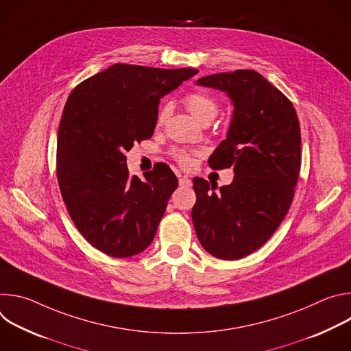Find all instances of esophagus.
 Wrapping results in <instances>:
<instances>
[{"label":"esophagus","instance_id":"1","mask_svg":"<svg viewBox=\"0 0 351 351\" xmlns=\"http://www.w3.org/2000/svg\"><path fill=\"white\" fill-rule=\"evenodd\" d=\"M179 186L190 187L191 186V180L187 176H179Z\"/></svg>","mask_w":351,"mask_h":351}]
</instances>
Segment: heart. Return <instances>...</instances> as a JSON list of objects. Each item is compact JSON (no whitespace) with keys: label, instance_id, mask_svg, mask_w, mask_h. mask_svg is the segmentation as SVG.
Instances as JSON below:
<instances>
[{"label":"heart","instance_id":"obj_1","mask_svg":"<svg viewBox=\"0 0 351 351\" xmlns=\"http://www.w3.org/2000/svg\"><path fill=\"white\" fill-rule=\"evenodd\" d=\"M184 104L187 107V110L190 111V114L199 122H211L218 111H219V104L217 101V98H214L213 95L207 94V93H202V91H194L186 95L184 98ZM171 112L169 106H165L160 110L158 117H157V125L161 126L164 125V122L167 121L168 115ZM176 161L182 165V167H190L193 162V158L189 153L186 152H175L173 153Z\"/></svg>","mask_w":351,"mask_h":351}]
</instances>
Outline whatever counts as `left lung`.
Here are the masks:
<instances>
[{"label":"left lung","mask_w":351,"mask_h":351,"mask_svg":"<svg viewBox=\"0 0 351 351\" xmlns=\"http://www.w3.org/2000/svg\"><path fill=\"white\" fill-rule=\"evenodd\" d=\"M195 83L226 93L233 104L226 138L208 164L232 168L234 178L218 193L203 178L193 179V225L211 256L240 260L267 243L290 208L302 164L298 118L287 97L256 71L208 75Z\"/></svg>","instance_id":"1"}]
</instances>
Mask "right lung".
<instances>
[{
	"label": "right lung",
	"instance_id": "1",
	"mask_svg": "<svg viewBox=\"0 0 351 351\" xmlns=\"http://www.w3.org/2000/svg\"><path fill=\"white\" fill-rule=\"evenodd\" d=\"M198 71L115 64L68 97L57 145V176L66 210L83 237L115 258L152 244L178 178L157 164L129 175L126 152L154 133L160 99Z\"/></svg>",
	"mask_w": 351,
	"mask_h": 351
}]
</instances>
